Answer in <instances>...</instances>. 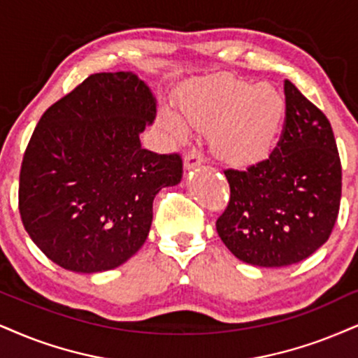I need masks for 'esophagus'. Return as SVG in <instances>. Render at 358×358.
Masks as SVG:
<instances>
[{
	"label": "esophagus",
	"mask_w": 358,
	"mask_h": 358,
	"mask_svg": "<svg viewBox=\"0 0 358 358\" xmlns=\"http://www.w3.org/2000/svg\"><path fill=\"white\" fill-rule=\"evenodd\" d=\"M204 162V154L201 152V149L192 148L189 149L186 157H184V169H194L196 166H199Z\"/></svg>",
	"instance_id": "obj_1"
}]
</instances>
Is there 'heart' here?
<instances>
[{
	"instance_id": "b5f03b06",
	"label": "heart",
	"mask_w": 358,
	"mask_h": 358,
	"mask_svg": "<svg viewBox=\"0 0 358 358\" xmlns=\"http://www.w3.org/2000/svg\"><path fill=\"white\" fill-rule=\"evenodd\" d=\"M187 126L209 129L214 156L232 167H250L271 156L285 119V101L268 83L250 85L229 76L210 78L189 91L180 101ZM162 124L174 136H186L172 114H161Z\"/></svg>"
}]
</instances>
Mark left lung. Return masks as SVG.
I'll return each mask as SVG.
<instances>
[{
    "label": "left lung",
    "instance_id": "left-lung-1",
    "mask_svg": "<svg viewBox=\"0 0 358 358\" xmlns=\"http://www.w3.org/2000/svg\"><path fill=\"white\" fill-rule=\"evenodd\" d=\"M285 122L271 156L227 169L231 197L215 222L242 262L284 267L329 241L341 209L342 166L332 126L292 83H284Z\"/></svg>",
    "mask_w": 358,
    "mask_h": 358
}]
</instances>
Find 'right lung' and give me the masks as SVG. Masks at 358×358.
<instances>
[{"label": "right lung", "instance_id": "add662e5", "mask_svg": "<svg viewBox=\"0 0 358 358\" xmlns=\"http://www.w3.org/2000/svg\"><path fill=\"white\" fill-rule=\"evenodd\" d=\"M156 98L132 73L91 74L46 109L20 172V214L48 259L73 272L119 267L148 239L152 201L182 178L179 154L143 149Z\"/></svg>", "mask_w": 358, "mask_h": 358}]
</instances>
